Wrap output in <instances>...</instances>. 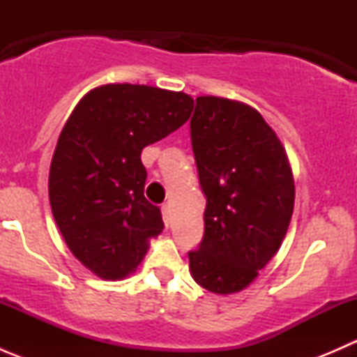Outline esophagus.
<instances>
[{"label": "esophagus", "instance_id": "esophagus-1", "mask_svg": "<svg viewBox=\"0 0 357 357\" xmlns=\"http://www.w3.org/2000/svg\"><path fill=\"white\" fill-rule=\"evenodd\" d=\"M162 219H164L165 226L171 225V207L169 205H162Z\"/></svg>", "mask_w": 357, "mask_h": 357}]
</instances>
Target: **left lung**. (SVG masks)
<instances>
[{
	"instance_id": "1",
	"label": "left lung",
	"mask_w": 357,
	"mask_h": 357,
	"mask_svg": "<svg viewBox=\"0 0 357 357\" xmlns=\"http://www.w3.org/2000/svg\"><path fill=\"white\" fill-rule=\"evenodd\" d=\"M205 233L188 254L190 273L218 295L247 289L280 250L294 212L295 185L282 142L254 107L199 96L190 121Z\"/></svg>"
}]
</instances>
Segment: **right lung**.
<instances>
[{"instance_id": "obj_1", "label": "right lung", "mask_w": 357, "mask_h": 357, "mask_svg": "<svg viewBox=\"0 0 357 357\" xmlns=\"http://www.w3.org/2000/svg\"><path fill=\"white\" fill-rule=\"evenodd\" d=\"M192 110L183 91L115 82L86 93L67 119L50 165V205L67 247L98 278L135 273L164 229L143 193L142 152Z\"/></svg>"}]
</instances>
